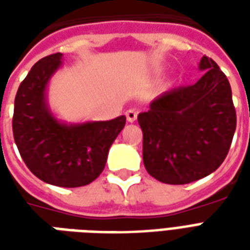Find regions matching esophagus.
Masks as SVG:
<instances>
[{"label":"esophagus","mask_w":250,"mask_h":250,"mask_svg":"<svg viewBox=\"0 0 250 250\" xmlns=\"http://www.w3.org/2000/svg\"><path fill=\"white\" fill-rule=\"evenodd\" d=\"M125 118H127V120L130 123H134L136 118H138V112H136L135 109H128V111H125Z\"/></svg>","instance_id":"1"}]
</instances>
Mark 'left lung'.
<instances>
[{"instance_id":"obj_1","label":"left lung","mask_w":250,"mask_h":250,"mask_svg":"<svg viewBox=\"0 0 250 250\" xmlns=\"http://www.w3.org/2000/svg\"><path fill=\"white\" fill-rule=\"evenodd\" d=\"M199 69L205 75L195 84L162 93L138 115L145 167L163 184L204 178L220 167L230 148L237 118L229 80L208 56Z\"/></svg>"}]
</instances>
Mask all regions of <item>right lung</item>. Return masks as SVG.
<instances>
[{
	"label": "right lung",
	"instance_id": "add662e5",
	"mask_svg": "<svg viewBox=\"0 0 250 250\" xmlns=\"http://www.w3.org/2000/svg\"><path fill=\"white\" fill-rule=\"evenodd\" d=\"M62 57L53 53L32 66L14 99L12 127L20 155L37 178L60 188H79L102 174L125 116L80 125L59 122L48 107L45 89Z\"/></svg>",
	"mask_w": 250,
	"mask_h": 250
}]
</instances>
